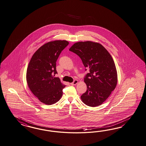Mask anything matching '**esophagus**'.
I'll return each mask as SVG.
<instances>
[{
  "label": "esophagus",
  "instance_id": "34e87169",
  "mask_svg": "<svg viewBox=\"0 0 146 146\" xmlns=\"http://www.w3.org/2000/svg\"><path fill=\"white\" fill-rule=\"evenodd\" d=\"M78 83V81L77 80H75L72 83H71V84L72 86H74V85H76Z\"/></svg>",
  "mask_w": 146,
  "mask_h": 146
}]
</instances>
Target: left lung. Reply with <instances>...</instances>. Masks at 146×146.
Returning a JSON list of instances; mask_svg holds the SVG:
<instances>
[{
	"label": "left lung",
	"mask_w": 146,
	"mask_h": 146,
	"mask_svg": "<svg viewBox=\"0 0 146 146\" xmlns=\"http://www.w3.org/2000/svg\"><path fill=\"white\" fill-rule=\"evenodd\" d=\"M69 50L79 56L84 67L89 69L84 79L87 90L81 96L82 101L89 106L102 105L117 83V73L112 57L103 45L90 41L76 42Z\"/></svg>",
	"instance_id": "8db88e82"
}]
</instances>
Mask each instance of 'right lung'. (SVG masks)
<instances>
[{
  "instance_id": "1",
  "label": "right lung",
  "mask_w": 146,
  "mask_h": 146,
  "mask_svg": "<svg viewBox=\"0 0 146 146\" xmlns=\"http://www.w3.org/2000/svg\"><path fill=\"white\" fill-rule=\"evenodd\" d=\"M69 42L55 40L44 44L35 52L28 65L27 81L30 90L41 103L47 105L58 102L65 85L54 76L56 61Z\"/></svg>"
}]
</instances>
